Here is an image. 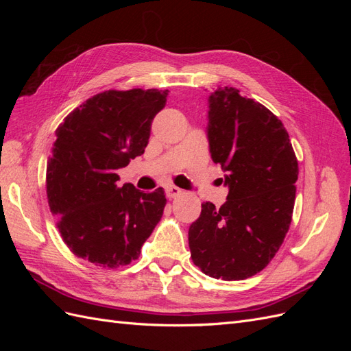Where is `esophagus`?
<instances>
[{"mask_svg": "<svg viewBox=\"0 0 351 351\" xmlns=\"http://www.w3.org/2000/svg\"><path fill=\"white\" fill-rule=\"evenodd\" d=\"M165 192H167V196H168L169 199H173V197H177L178 195H182V193H183V190H182V189H178V187H176V186H167Z\"/></svg>", "mask_w": 351, "mask_h": 351, "instance_id": "esophagus-1", "label": "esophagus"}]
</instances>
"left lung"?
<instances>
[{
  "instance_id": "1",
  "label": "left lung",
  "mask_w": 351,
  "mask_h": 351,
  "mask_svg": "<svg viewBox=\"0 0 351 351\" xmlns=\"http://www.w3.org/2000/svg\"><path fill=\"white\" fill-rule=\"evenodd\" d=\"M236 88L208 99L212 161L227 173L226 204H202L189 228L192 259L212 278L244 280L261 272L289 231L299 164L282 123Z\"/></svg>"
}]
</instances>
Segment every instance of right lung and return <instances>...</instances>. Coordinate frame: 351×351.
<instances>
[{"instance_id":"add662e5","label":"right lung","mask_w":351,"mask_h":351,"mask_svg":"<svg viewBox=\"0 0 351 351\" xmlns=\"http://www.w3.org/2000/svg\"><path fill=\"white\" fill-rule=\"evenodd\" d=\"M168 90H105L71 111L56 132L47 164V195L69 249L104 268L139 258L161 219L164 190L143 193L117 184V169L141 156Z\"/></svg>"}]
</instances>
